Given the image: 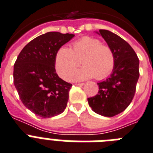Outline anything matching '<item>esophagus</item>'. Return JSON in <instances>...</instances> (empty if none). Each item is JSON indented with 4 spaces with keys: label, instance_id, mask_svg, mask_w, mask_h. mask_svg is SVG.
Segmentation results:
<instances>
[{
    "label": "esophagus",
    "instance_id": "1",
    "mask_svg": "<svg viewBox=\"0 0 153 153\" xmlns=\"http://www.w3.org/2000/svg\"><path fill=\"white\" fill-rule=\"evenodd\" d=\"M75 85H79V86H82V85H85V83H76Z\"/></svg>",
    "mask_w": 153,
    "mask_h": 153
}]
</instances>
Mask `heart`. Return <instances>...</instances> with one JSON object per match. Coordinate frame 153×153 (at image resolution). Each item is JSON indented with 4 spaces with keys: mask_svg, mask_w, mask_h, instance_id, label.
<instances>
[{
    "mask_svg": "<svg viewBox=\"0 0 153 153\" xmlns=\"http://www.w3.org/2000/svg\"><path fill=\"white\" fill-rule=\"evenodd\" d=\"M81 60L82 68L73 75ZM115 55L108 45L92 37H83L72 43L71 48H59L56 55L55 65L58 74L64 79L82 81L96 77L105 79L115 67Z\"/></svg>",
    "mask_w": 153,
    "mask_h": 153,
    "instance_id": "heart-1",
    "label": "heart"
}]
</instances>
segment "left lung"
<instances>
[{"label":"left lung","mask_w":153,"mask_h":153,"mask_svg":"<svg viewBox=\"0 0 153 153\" xmlns=\"http://www.w3.org/2000/svg\"><path fill=\"white\" fill-rule=\"evenodd\" d=\"M96 33L112 49L115 63L111 75L97 83L98 94L88 98V103L94 112L112 117L123 112L132 101L139 79V59L132 47L117 34L108 30Z\"/></svg>","instance_id":"obj_1"}]
</instances>
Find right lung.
<instances>
[{
    "label": "right lung",
    "mask_w": 153,
    "mask_h": 153,
    "mask_svg": "<svg viewBox=\"0 0 153 153\" xmlns=\"http://www.w3.org/2000/svg\"><path fill=\"white\" fill-rule=\"evenodd\" d=\"M74 34L48 32L30 42L14 64V85L26 108L42 118L61 114L72 85L58 76L56 55Z\"/></svg>",
    "instance_id": "1"
}]
</instances>
